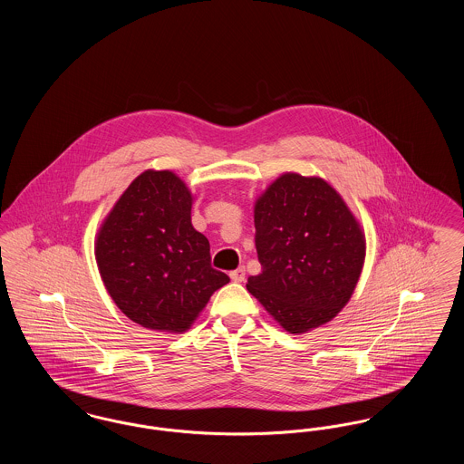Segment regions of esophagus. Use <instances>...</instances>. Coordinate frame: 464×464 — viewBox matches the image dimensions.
Wrapping results in <instances>:
<instances>
[{
    "mask_svg": "<svg viewBox=\"0 0 464 464\" xmlns=\"http://www.w3.org/2000/svg\"><path fill=\"white\" fill-rule=\"evenodd\" d=\"M229 276H231V280L233 282H243L245 280V267H238V269H235V271H231L229 273Z\"/></svg>",
    "mask_w": 464,
    "mask_h": 464,
    "instance_id": "esophagus-1",
    "label": "esophagus"
}]
</instances>
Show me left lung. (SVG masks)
Segmentation results:
<instances>
[{
  "mask_svg": "<svg viewBox=\"0 0 464 464\" xmlns=\"http://www.w3.org/2000/svg\"><path fill=\"white\" fill-rule=\"evenodd\" d=\"M263 271L246 290L290 334L331 322L348 304L365 261V235L322 177L285 172L254 205Z\"/></svg>",
  "mask_w": 464,
  "mask_h": 464,
  "instance_id": "obj_1",
  "label": "left lung"
}]
</instances>
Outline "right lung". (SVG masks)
<instances>
[{"mask_svg": "<svg viewBox=\"0 0 464 464\" xmlns=\"http://www.w3.org/2000/svg\"><path fill=\"white\" fill-rule=\"evenodd\" d=\"M193 195L170 170H146L114 203L95 238V261L114 304L151 331L182 334L229 276L210 266V243L191 224Z\"/></svg>", "mask_w": 464, "mask_h": 464, "instance_id": "obj_1", "label": "right lung"}]
</instances>
